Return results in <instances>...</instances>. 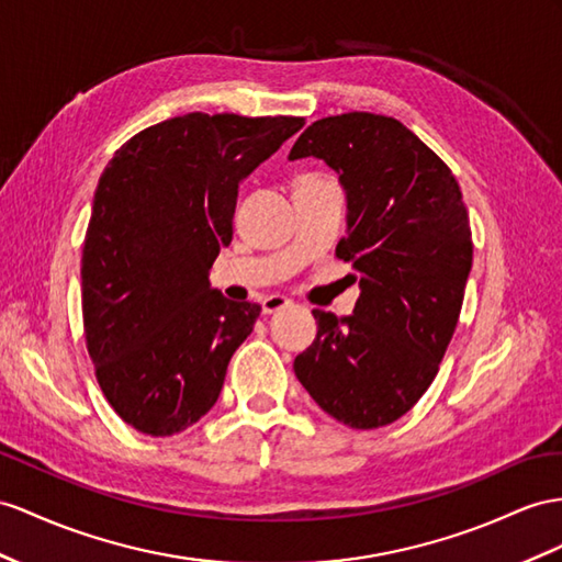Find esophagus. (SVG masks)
Listing matches in <instances>:
<instances>
[{"label": "esophagus", "instance_id": "esophagus-1", "mask_svg": "<svg viewBox=\"0 0 562 562\" xmlns=\"http://www.w3.org/2000/svg\"><path fill=\"white\" fill-rule=\"evenodd\" d=\"M261 306H263V313H278L282 308H290L292 301L282 294H270L261 301Z\"/></svg>", "mask_w": 562, "mask_h": 562}]
</instances>
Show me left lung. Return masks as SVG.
<instances>
[{
    "label": "left lung",
    "mask_w": 562,
    "mask_h": 562,
    "mask_svg": "<svg viewBox=\"0 0 562 562\" xmlns=\"http://www.w3.org/2000/svg\"><path fill=\"white\" fill-rule=\"evenodd\" d=\"M308 156L347 194L337 256L361 276V296L349 318L313 311L318 335L294 372L335 420L375 429L418 404L453 337L472 268L468 211L449 166L396 119L315 121L290 161Z\"/></svg>",
    "instance_id": "left-lung-1"
}]
</instances>
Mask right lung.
I'll use <instances>...</instances> for the list:
<instances>
[{
  "mask_svg": "<svg viewBox=\"0 0 562 562\" xmlns=\"http://www.w3.org/2000/svg\"><path fill=\"white\" fill-rule=\"evenodd\" d=\"M304 119L187 113L147 127L99 178L82 247V323L109 404L170 437L213 408L261 306L209 282L233 241L241 180Z\"/></svg>",
  "mask_w": 562,
  "mask_h": 562,
  "instance_id": "1",
  "label": "right lung"
}]
</instances>
